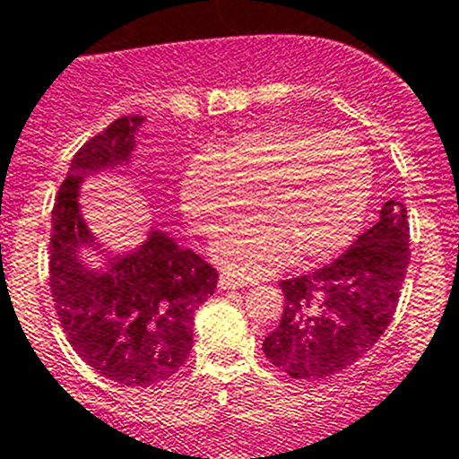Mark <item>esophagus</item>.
Masks as SVG:
<instances>
[{
	"label": "esophagus",
	"mask_w": 459,
	"mask_h": 459,
	"mask_svg": "<svg viewBox=\"0 0 459 459\" xmlns=\"http://www.w3.org/2000/svg\"><path fill=\"white\" fill-rule=\"evenodd\" d=\"M246 285H250L248 280L237 278V275L232 273H221V278H218V287H221V290H237V287H246Z\"/></svg>",
	"instance_id": "esophagus-1"
}]
</instances>
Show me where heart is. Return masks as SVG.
Instances as JSON below:
<instances>
[{"instance_id":"obj_1","label":"heart","mask_w":459,"mask_h":459,"mask_svg":"<svg viewBox=\"0 0 459 459\" xmlns=\"http://www.w3.org/2000/svg\"><path fill=\"white\" fill-rule=\"evenodd\" d=\"M372 158L347 133L271 126L241 133L213 153H197L181 179V209L200 234L221 232L213 257L241 275L275 271L290 259H322L359 232L372 195Z\"/></svg>"}]
</instances>
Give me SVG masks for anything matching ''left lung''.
Returning <instances> with one entry per match:
<instances>
[{"label":"left lung","mask_w":459,"mask_h":459,"mask_svg":"<svg viewBox=\"0 0 459 459\" xmlns=\"http://www.w3.org/2000/svg\"><path fill=\"white\" fill-rule=\"evenodd\" d=\"M407 266V209L388 200L379 222L338 259L280 282L285 310L262 344L266 359L291 379H326L354 366L391 324Z\"/></svg>","instance_id":"obj_1"}]
</instances>
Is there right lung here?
<instances>
[{
    "label": "right lung",
    "mask_w": 459,
    "mask_h": 459,
    "mask_svg": "<svg viewBox=\"0 0 459 459\" xmlns=\"http://www.w3.org/2000/svg\"><path fill=\"white\" fill-rule=\"evenodd\" d=\"M142 121L119 117L84 142L56 193L50 232V291L68 342L105 379L133 388L156 386L184 366L195 312L218 285L213 266L160 230L109 257L108 271L80 259V248H100L80 213V186L131 160Z\"/></svg>",
    "instance_id": "add662e5"
}]
</instances>
